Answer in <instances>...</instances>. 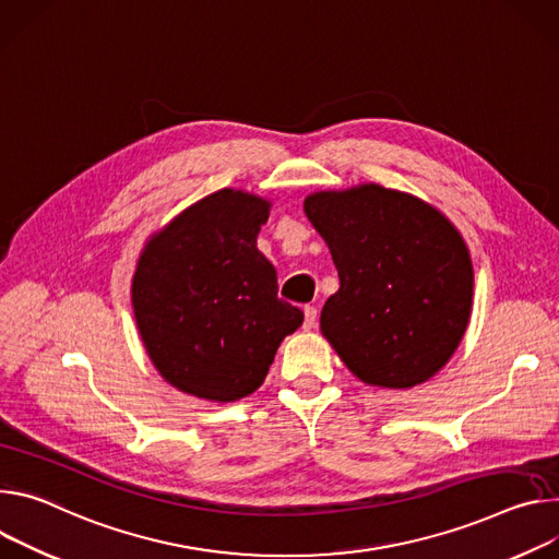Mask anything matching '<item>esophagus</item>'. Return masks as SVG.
<instances>
[{
    "instance_id": "1",
    "label": "esophagus",
    "mask_w": 559,
    "mask_h": 559,
    "mask_svg": "<svg viewBox=\"0 0 559 559\" xmlns=\"http://www.w3.org/2000/svg\"><path fill=\"white\" fill-rule=\"evenodd\" d=\"M318 322V308L316 306H306L304 308V329H313Z\"/></svg>"
}]
</instances>
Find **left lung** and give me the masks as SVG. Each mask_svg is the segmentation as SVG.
Listing matches in <instances>:
<instances>
[{
    "instance_id": "left-lung-1",
    "label": "left lung",
    "mask_w": 559,
    "mask_h": 559,
    "mask_svg": "<svg viewBox=\"0 0 559 559\" xmlns=\"http://www.w3.org/2000/svg\"><path fill=\"white\" fill-rule=\"evenodd\" d=\"M304 213L340 275L320 329L350 373L382 389L430 380L471 320L473 264L460 230L438 209L380 183L313 193Z\"/></svg>"
}]
</instances>
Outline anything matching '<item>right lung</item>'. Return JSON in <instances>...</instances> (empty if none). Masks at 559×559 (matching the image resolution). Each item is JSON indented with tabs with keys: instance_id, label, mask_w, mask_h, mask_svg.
I'll return each instance as SVG.
<instances>
[{
	"instance_id": "right-lung-1",
	"label": "right lung",
	"mask_w": 559,
	"mask_h": 559,
	"mask_svg": "<svg viewBox=\"0 0 559 559\" xmlns=\"http://www.w3.org/2000/svg\"><path fill=\"white\" fill-rule=\"evenodd\" d=\"M271 202L222 189L170 219L144 246L133 313L159 376L181 393L235 402L258 391L304 313L277 297L258 235Z\"/></svg>"
}]
</instances>
